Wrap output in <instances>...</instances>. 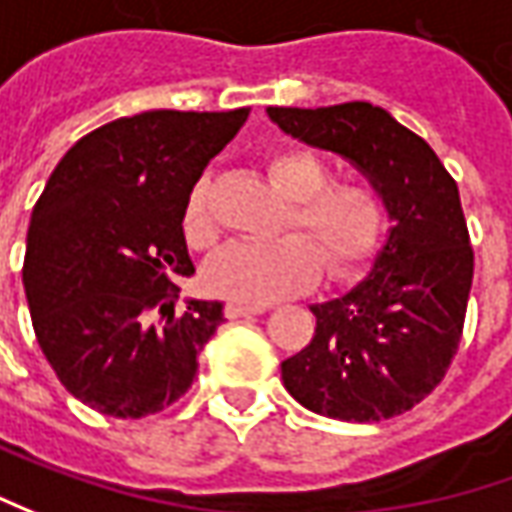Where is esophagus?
I'll use <instances>...</instances> for the list:
<instances>
[{
  "label": "esophagus",
  "instance_id": "1",
  "mask_svg": "<svg viewBox=\"0 0 512 512\" xmlns=\"http://www.w3.org/2000/svg\"><path fill=\"white\" fill-rule=\"evenodd\" d=\"M223 314H226L229 320H240V317H255V314H260V309H255V306H243V303H226Z\"/></svg>",
  "mask_w": 512,
  "mask_h": 512
}]
</instances>
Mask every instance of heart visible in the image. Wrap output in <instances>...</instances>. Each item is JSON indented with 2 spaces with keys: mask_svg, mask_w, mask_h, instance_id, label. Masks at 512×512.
Returning <instances> with one entry per match:
<instances>
[{
  "mask_svg": "<svg viewBox=\"0 0 512 512\" xmlns=\"http://www.w3.org/2000/svg\"><path fill=\"white\" fill-rule=\"evenodd\" d=\"M266 172L291 198L286 232H303L274 243H232L203 266V283L232 303L266 306L306 291L320 274V257L331 277H348L377 252L388 223V206L377 186L334 181V169L311 150H280L269 155ZM184 238L195 249L218 240L212 215V178L203 175L184 203Z\"/></svg>",
  "mask_w": 512,
  "mask_h": 512,
  "instance_id": "obj_1",
  "label": "heart"
}]
</instances>
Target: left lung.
Segmentation results:
<instances>
[{
  "label": "left lung",
  "mask_w": 512,
  "mask_h": 512,
  "mask_svg": "<svg viewBox=\"0 0 512 512\" xmlns=\"http://www.w3.org/2000/svg\"><path fill=\"white\" fill-rule=\"evenodd\" d=\"M269 118L351 161L394 221L360 286L311 306L314 337L283 360V385L303 408L343 422L405 414L448 374L465 328L473 249L459 186L425 138L368 101L269 107Z\"/></svg>",
  "instance_id": "1"
}]
</instances>
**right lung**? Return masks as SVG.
Listing matches in <instances>:
<instances>
[{
	"mask_svg": "<svg viewBox=\"0 0 512 512\" xmlns=\"http://www.w3.org/2000/svg\"><path fill=\"white\" fill-rule=\"evenodd\" d=\"M249 110H150L79 138L33 206L22 266L30 320L64 388L115 419H141L189 391L223 323L215 300L175 314L195 272L181 218L206 164Z\"/></svg>",
	"mask_w": 512,
	"mask_h": 512,
	"instance_id": "add662e5",
	"label": "right lung"
}]
</instances>
